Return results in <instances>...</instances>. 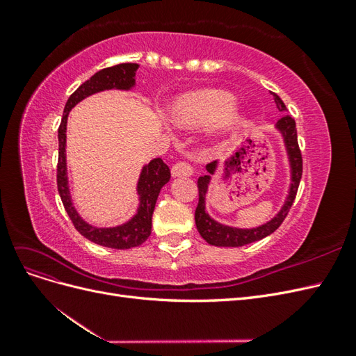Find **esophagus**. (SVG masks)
Wrapping results in <instances>:
<instances>
[{
	"mask_svg": "<svg viewBox=\"0 0 356 356\" xmlns=\"http://www.w3.org/2000/svg\"><path fill=\"white\" fill-rule=\"evenodd\" d=\"M172 177H190L193 175V166L188 161H178L172 166Z\"/></svg>",
	"mask_w": 356,
	"mask_h": 356,
	"instance_id": "1",
	"label": "esophagus"
}]
</instances>
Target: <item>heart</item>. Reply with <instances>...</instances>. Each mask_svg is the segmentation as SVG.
<instances>
[{"label": "heart", "mask_w": 356, "mask_h": 356, "mask_svg": "<svg viewBox=\"0 0 356 356\" xmlns=\"http://www.w3.org/2000/svg\"><path fill=\"white\" fill-rule=\"evenodd\" d=\"M234 108L236 99L233 95L221 90H208L182 96L172 106L170 115L177 124L188 127L212 124L227 116L224 120V129L232 131L243 122L239 115H229Z\"/></svg>", "instance_id": "1"}]
</instances>
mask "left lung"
<instances>
[{"mask_svg": "<svg viewBox=\"0 0 356 356\" xmlns=\"http://www.w3.org/2000/svg\"><path fill=\"white\" fill-rule=\"evenodd\" d=\"M273 98H275L277 110L284 113V115L279 118L276 123V129L282 134L288 160H289V168H291V184H289L286 200L284 203L282 209L276 213V217H273L270 221H267L263 225H258V227H255V229L230 227V225H224L218 221H215L213 218L209 217L207 212V207H204V199H207L211 175H213L215 169H217V161H212V163H209L207 166V170L209 172V174L203 175L197 179L199 203H197L196 213H195L196 227H197L202 238L209 245L243 246V245H250L257 241H261L263 238H266V236L272 234L279 227V225L282 224V221L288 215V211L291 209V207H293L297 190H298L300 179H301V174H303V159H301V152L298 148L296 120L289 114H285L288 111L286 106L276 93H273Z\"/></svg>", "mask_w": 356, "mask_h": 356, "instance_id": "8db88e82", "label": "left lung"}]
</instances>
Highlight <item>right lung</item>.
<instances>
[{"mask_svg": "<svg viewBox=\"0 0 356 356\" xmlns=\"http://www.w3.org/2000/svg\"><path fill=\"white\" fill-rule=\"evenodd\" d=\"M138 63H118V65L104 68L84 81L80 88L75 90L65 104L63 108L62 122L58 131L59 139V159H58V191L62 199L63 208H65L68 217L71 218L74 227L86 239L101 246L114 248V250H129V248L143 245L148 236L152 234V218L159 193L166 182L170 179L169 166L161 159H154L145 165L138 179L136 191L139 195V207L136 213L127 222L117 225V227H93L86 222L77 209L74 208L67 174V122L70 111L88 96L102 90H129L135 86V74Z\"/></svg>", "mask_w": 356, "mask_h": 356, "instance_id": "1", "label": "right lung"}]
</instances>
